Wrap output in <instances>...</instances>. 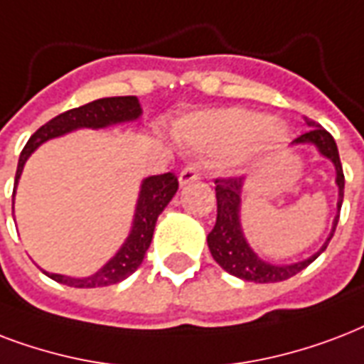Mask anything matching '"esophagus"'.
I'll use <instances>...</instances> for the list:
<instances>
[{
  "instance_id": "esophagus-1",
  "label": "esophagus",
  "mask_w": 364,
  "mask_h": 364,
  "mask_svg": "<svg viewBox=\"0 0 364 364\" xmlns=\"http://www.w3.org/2000/svg\"><path fill=\"white\" fill-rule=\"evenodd\" d=\"M199 178H201V173H199V168H197L196 165H190V167H186L178 176L180 186L190 184V182H196V180H199Z\"/></svg>"
}]
</instances>
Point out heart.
Here are the masks:
<instances>
[{
    "mask_svg": "<svg viewBox=\"0 0 364 364\" xmlns=\"http://www.w3.org/2000/svg\"><path fill=\"white\" fill-rule=\"evenodd\" d=\"M281 127L267 123L264 115L247 109L193 115L176 127L178 140L205 154H243L264 150L281 138Z\"/></svg>",
    "mask_w": 364,
    "mask_h": 364,
    "instance_id": "1",
    "label": "heart"
}]
</instances>
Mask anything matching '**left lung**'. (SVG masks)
<instances>
[{"instance_id":"8db88e82","label":"left lung","mask_w":364,"mask_h":364,"mask_svg":"<svg viewBox=\"0 0 364 364\" xmlns=\"http://www.w3.org/2000/svg\"><path fill=\"white\" fill-rule=\"evenodd\" d=\"M306 123L311 129L300 134L294 140V144H315L321 154L328 157L336 167V184L338 190H340V197H338V214L334 218L331 237L326 239V243L323 245V249L317 255H314L308 260L292 264V266H273V264L260 260L245 241L243 232H241V222H239L243 178L241 176L216 178L214 180V184H216V188H214V191H216V224H214L213 232L207 235V243L216 264L222 269H226L228 273L235 275V277L252 281V283H279V281H284V279L294 277L298 272H302L304 267H308L326 249V245L331 243L334 230L338 226V220H340L346 178H343L338 146L331 132L325 131L319 123H315L314 119H308V117H306Z\"/></svg>"}]
</instances>
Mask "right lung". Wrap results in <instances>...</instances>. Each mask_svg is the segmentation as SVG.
I'll use <instances>...</instances> for the list:
<instances>
[{
    "instance_id": "right-lung-1",
    "label": "right lung",
    "mask_w": 364,
    "mask_h": 364,
    "mask_svg": "<svg viewBox=\"0 0 364 364\" xmlns=\"http://www.w3.org/2000/svg\"><path fill=\"white\" fill-rule=\"evenodd\" d=\"M142 114L140 104L136 97H109L98 98L92 102L80 106V108L68 109L64 114H58L50 121H47L43 127H39L33 132L30 140L24 146L18 157V167H16L15 188L21 178L22 167L32 151L41 146L49 138L60 136L64 132L89 127V129H102V127L114 125V123H123V121L136 119ZM178 190V178L173 173L157 174L150 176L142 182V190L136 203V213H134V222L132 230L125 245L121 247L119 252L106 264V266L97 272L91 277L75 279L66 277V275H56V273H47L53 281L75 289H95V287H108L127 279L131 273H134L144 260L146 250L150 249L154 230H156L157 216L163 213V208L167 207L168 201Z\"/></svg>"
}]
</instances>
